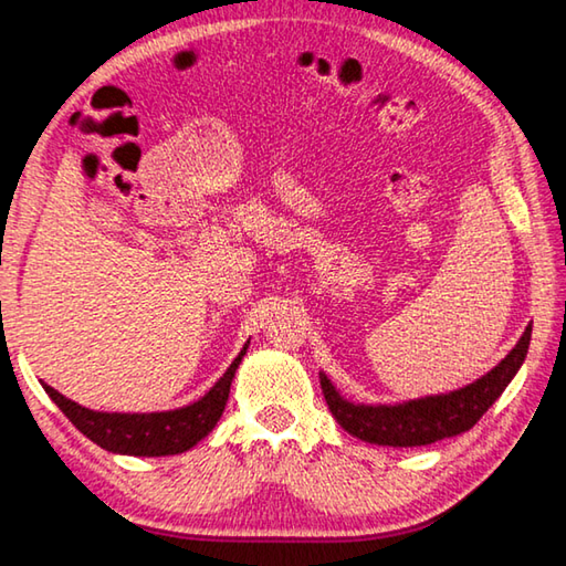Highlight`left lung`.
I'll list each match as a JSON object with an SVG mask.
<instances>
[{
  "label": "left lung",
  "instance_id": "obj_1",
  "mask_svg": "<svg viewBox=\"0 0 566 566\" xmlns=\"http://www.w3.org/2000/svg\"><path fill=\"white\" fill-rule=\"evenodd\" d=\"M528 339H532V325L524 329L516 347L491 373L461 390L446 392V396H428L398 402V406H355V402L339 396L325 373H319V385L329 412L349 436L367 443L392 448L428 446L465 433V430L479 423L483 412L496 402L518 367H522Z\"/></svg>",
  "mask_w": 566,
  "mask_h": 566
}]
</instances>
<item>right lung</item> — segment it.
Listing matches in <instances>:
<instances>
[{
  "mask_svg": "<svg viewBox=\"0 0 566 566\" xmlns=\"http://www.w3.org/2000/svg\"><path fill=\"white\" fill-rule=\"evenodd\" d=\"M247 347L229 365L223 378L191 406L166 410V412H101L77 406L75 400L60 396L55 388L42 382L48 396L57 402V408L73 420L80 433L111 453L123 455H176L206 438L219 423L229 400V388L234 373L247 355Z\"/></svg>",
  "mask_w": 566,
  "mask_h": 566,
  "instance_id": "add662e5",
  "label": "right lung"
}]
</instances>
